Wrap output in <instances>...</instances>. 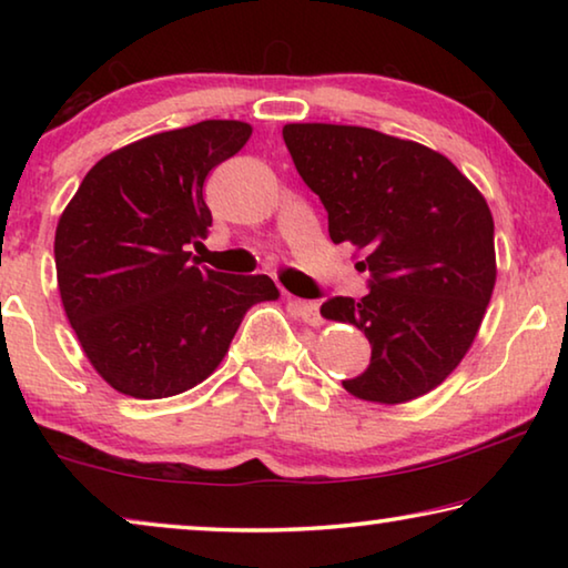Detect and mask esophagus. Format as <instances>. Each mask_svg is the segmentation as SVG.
<instances>
[{
  "label": "esophagus",
  "mask_w": 568,
  "mask_h": 568,
  "mask_svg": "<svg viewBox=\"0 0 568 568\" xmlns=\"http://www.w3.org/2000/svg\"><path fill=\"white\" fill-rule=\"evenodd\" d=\"M291 303L295 305V311L307 325H321V305L315 301H301V297H291Z\"/></svg>",
  "instance_id": "obj_1"
}]
</instances>
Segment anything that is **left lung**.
<instances>
[{
	"label": "left lung",
	"instance_id": "1",
	"mask_svg": "<svg viewBox=\"0 0 568 568\" xmlns=\"http://www.w3.org/2000/svg\"><path fill=\"white\" fill-rule=\"evenodd\" d=\"M295 170L328 210L333 243L363 250L368 295L331 297L323 318L351 323L371 365L343 381L355 398L408 403L464 361L496 285L494 217L454 162L418 142L353 124H285Z\"/></svg>",
	"mask_w": 568,
	"mask_h": 568
}]
</instances>
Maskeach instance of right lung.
<instances>
[{"label": "right lung", "instance_id": "right-lung-1", "mask_svg": "<svg viewBox=\"0 0 568 568\" xmlns=\"http://www.w3.org/2000/svg\"><path fill=\"white\" fill-rule=\"evenodd\" d=\"M247 122L205 120L104 155L57 223L54 263L67 321L92 368L124 396L170 398L203 383L267 275L197 267L190 245L213 225L203 185L243 150Z\"/></svg>", "mask_w": 568, "mask_h": 568}]
</instances>
